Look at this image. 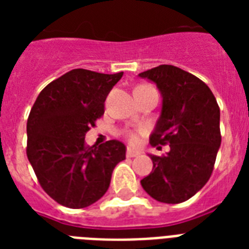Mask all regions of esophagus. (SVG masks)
<instances>
[{
	"label": "esophagus",
	"mask_w": 249,
	"mask_h": 249,
	"mask_svg": "<svg viewBox=\"0 0 249 249\" xmlns=\"http://www.w3.org/2000/svg\"><path fill=\"white\" fill-rule=\"evenodd\" d=\"M140 155V151H136V150H133V148H128L126 150V156L128 158H136V156Z\"/></svg>",
	"instance_id": "34e87169"
}]
</instances>
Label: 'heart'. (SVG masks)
I'll return each mask as SVG.
<instances>
[{"label":"heart","mask_w":249,"mask_h":249,"mask_svg":"<svg viewBox=\"0 0 249 249\" xmlns=\"http://www.w3.org/2000/svg\"><path fill=\"white\" fill-rule=\"evenodd\" d=\"M144 129H140V130H125L124 132V136L126 137V140L133 144H137L140 143V140H141V136L144 134Z\"/></svg>","instance_id":"obj_1"}]
</instances>
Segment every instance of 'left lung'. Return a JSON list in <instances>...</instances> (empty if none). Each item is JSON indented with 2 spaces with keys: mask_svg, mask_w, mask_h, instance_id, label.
<instances>
[{
  "mask_svg": "<svg viewBox=\"0 0 249 249\" xmlns=\"http://www.w3.org/2000/svg\"><path fill=\"white\" fill-rule=\"evenodd\" d=\"M140 76L154 81L163 97L150 143L169 144L165 155H150L154 168L141 185L155 200L178 204L212 174L221 144L220 107L207 84L181 68L161 64Z\"/></svg>",
  "mask_w": 249,
  "mask_h": 249,
  "instance_id": "1",
  "label": "left lung"
}]
</instances>
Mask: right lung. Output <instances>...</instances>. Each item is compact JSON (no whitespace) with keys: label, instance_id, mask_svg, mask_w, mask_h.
Instances as JSON below:
<instances>
[{"label":"right lung","instance_id":"add662e5","mask_svg":"<svg viewBox=\"0 0 249 249\" xmlns=\"http://www.w3.org/2000/svg\"><path fill=\"white\" fill-rule=\"evenodd\" d=\"M124 72L72 70L42 89L27 121V156L41 187L60 205L85 208L108 190L125 159L120 141L88 146L85 134L105 113V101Z\"/></svg>","mask_w":249,"mask_h":249}]
</instances>
